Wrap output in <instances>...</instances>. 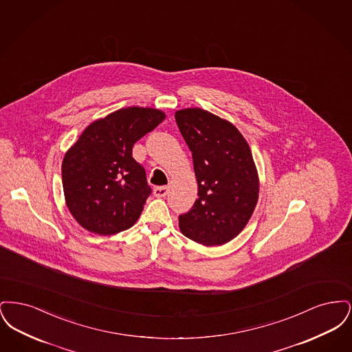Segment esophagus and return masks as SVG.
<instances>
[{
    "instance_id": "1",
    "label": "esophagus",
    "mask_w": 352,
    "mask_h": 352,
    "mask_svg": "<svg viewBox=\"0 0 352 352\" xmlns=\"http://www.w3.org/2000/svg\"><path fill=\"white\" fill-rule=\"evenodd\" d=\"M168 192V187L166 186H161V187H155L154 190H153V194L157 197V198H164V197H166Z\"/></svg>"
}]
</instances>
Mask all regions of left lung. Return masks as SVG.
Masks as SVG:
<instances>
[{
  "instance_id": "8db88e82",
  "label": "left lung",
  "mask_w": 352,
  "mask_h": 352,
  "mask_svg": "<svg viewBox=\"0 0 352 352\" xmlns=\"http://www.w3.org/2000/svg\"><path fill=\"white\" fill-rule=\"evenodd\" d=\"M175 121L192 153L199 195L179 217V230L204 247L223 245L244 230L258 201L251 148L232 122L201 108L177 111Z\"/></svg>"
}]
</instances>
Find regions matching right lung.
Returning a JSON list of instances; mask_svg holds the SVG:
<instances>
[{
  "label": "right lung",
  "mask_w": 352,
  "mask_h": 352,
  "mask_svg": "<svg viewBox=\"0 0 352 352\" xmlns=\"http://www.w3.org/2000/svg\"><path fill=\"white\" fill-rule=\"evenodd\" d=\"M165 118V112L155 108H122L91 122L66 151L65 201L84 230L108 236L138 220L151 190L132 149Z\"/></svg>",
  "instance_id": "right-lung-1"
}]
</instances>
